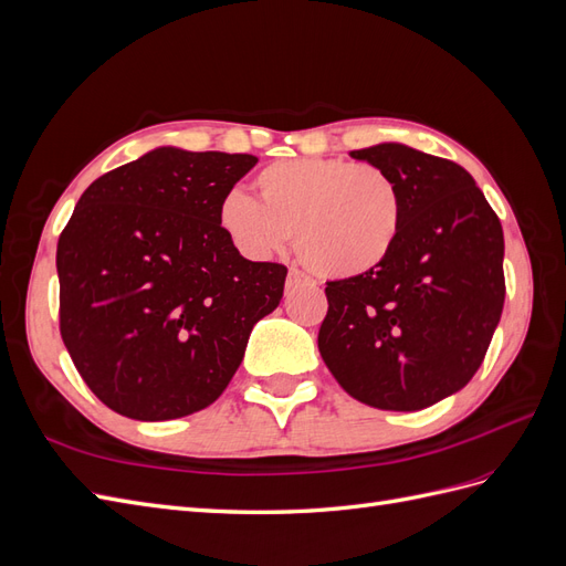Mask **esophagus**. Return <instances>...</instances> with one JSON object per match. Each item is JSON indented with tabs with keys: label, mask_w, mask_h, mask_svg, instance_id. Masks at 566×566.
I'll list each match as a JSON object with an SVG mask.
<instances>
[{
	"label": "esophagus",
	"mask_w": 566,
	"mask_h": 566,
	"mask_svg": "<svg viewBox=\"0 0 566 566\" xmlns=\"http://www.w3.org/2000/svg\"><path fill=\"white\" fill-rule=\"evenodd\" d=\"M306 281H310V279H306L302 271H297V269H290V271H287V281H285V287H297V285L306 283Z\"/></svg>",
	"instance_id": "34e87169"
}]
</instances>
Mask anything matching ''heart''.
Segmentation results:
<instances>
[{
  "label": "heart",
  "mask_w": 566,
  "mask_h": 566,
  "mask_svg": "<svg viewBox=\"0 0 566 566\" xmlns=\"http://www.w3.org/2000/svg\"><path fill=\"white\" fill-rule=\"evenodd\" d=\"M260 200L229 191L217 221L248 260H269L295 231L300 262L321 279L345 281L378 269L401 231V193L385 169L339 158H293L254 177Z\"/></svg>",
  "instance_id": "obj_1"
}]
</instances>
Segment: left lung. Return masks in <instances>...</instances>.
I'll return each mask as SVG.
<instances>
[{
	"label": "left lung",
	"instance_id": "8db88e82",
	"mask_svg": "<svg viewBox=\"0 0 566 566\" xmlns=\"http://www.w3.org/2000/svg\"><path fill=\"white\" fill-rule=\"evenodd\" d=\"M401 193V231L364 276L325 285L318 352L349 397L420 410L465 387L503 314V227L460 165L406 144L352 150Z\"/></svg>",
	"mask_w": 566,
	"mask_h": 566
}]
</instances>
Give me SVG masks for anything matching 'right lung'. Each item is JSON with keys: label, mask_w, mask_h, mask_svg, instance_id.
<instances>
[{"label": "right lung", "mask_w": 566, "mask_h": 566, "mask_svg": "<svg viewBox=\"0 0 566 566\" xmlns=\"http://www.w3.org/2000/svg\"><path fill=\"white\" fill-rule=\"evenodd\" d=\"M254 165L158 146L80 196L56 250L61 337L115 413L158 422L208 408L281 304L287 269L245 260L217 221Z\"/></svg>", "instance_id": "add662e5"}]
</instances>
